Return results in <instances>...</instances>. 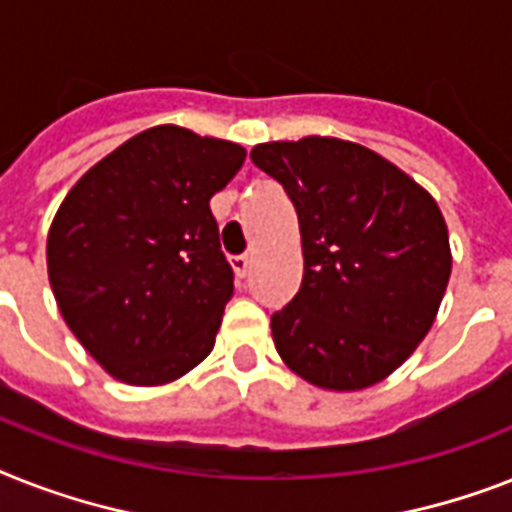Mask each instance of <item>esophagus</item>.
<instances>
[{"instance_id": "obj_1", "label": "esophagus", "mask_w": 512, "mask_h": 512, "mask_svg": "<svg viewBox=\"0 0 512 512\" xmlns=\"http://www.w3.org/2000/svg\"><path fill=\"white\" fill-rule=\"evenodd\" d=\"M231 268H234L236 278H247L249 276V268H252V260H249L247 255L234 257V260H231Z\"/></svg>"}]
</instances>
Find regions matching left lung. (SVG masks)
I'll return each instance as SVG.
<instances>
[{
  "label": "left lung",
  "mask_w": 512,
  "mask_h": 512,
  "mask_svg": "<svg viewBox=\"0 0 512 512\" xmlns=\"http://www.w3.org/2000/svg\"><path fill=\"white\" fill-rule=\"evenodd\" d=\"M292 199L302 286L270 318L289 368L328 392L384 381L434 326L450 281V234L436 199L355 141L305 136L249 152Z\"/></svg>",
  "instance_id": "1"
}]
</instances>
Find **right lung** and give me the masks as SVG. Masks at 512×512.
Segmentation results:
<instances>
[{
	"label": "right lung",
	"instance_id": "right-lung-1",
	"mask_svg": "<svg viewBox=\"0 0 512 512\" xmlns=\"http://www.w3.org/2000/svg\"><path fill=\"white\" fill-rule=\"evenodd\" d=\"M244 147L181 126L123 141L62 199L47 270L62 318L112 378L160 386L215 347L234 273L210 199Z\"/></svg>",
	"mask_w": 512,
	"mask_h": 512
}]
</instances>
